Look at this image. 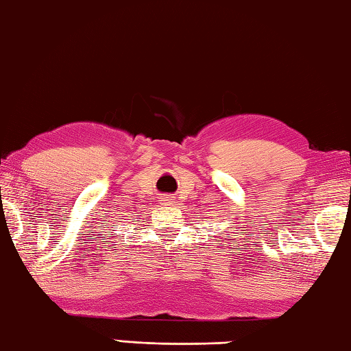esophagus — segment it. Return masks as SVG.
Wrapping results in <instances>:
<instances>
[{"mask_svg": "<svg viewBox=\"0 0 351 351\" xmlns=\"http://www.w3.org/2000/svg\"><path fill=\"white\" fill-rule=\"evenodd\" d=\"M162 203H165L167 206H170L173 202H171V197H164V198H162Z\"/></svg>", "mask_w": 351, "mask_h": 351, "instance_id": "obj_1", "label": "esophagus"}]
</instances>
